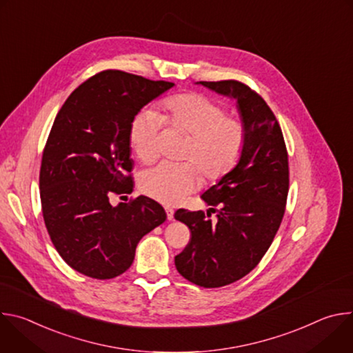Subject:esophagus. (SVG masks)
<instances>
[{
    "instance_id": "obj_1",
    "label": "esophagus",
    "mask_w": 353,
    "mask_h": 353,
    "mask_svg": "<svg viewBox=\"0 0 353 353\" xmlns=\"http://www.w3.org/2000/svg\"><path fill=\"white\" fill-rule=\"evenodd\" d=\"M166 215H168V219H169V221H173V219H174V211H173L172 208H169V207H166Z\"/></svg>"
}]
</instances>
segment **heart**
Returning a JSON list of instances; mask_svg holds the SVG:
<instances>
[{
  "instance_id": "heart-1",
  "label": "heart",
  "mask_w": 353,
  "mask_h": 353,
  "mask_svg": "<svg viewBox=\"0 0 353 353\" xmlns=\"http://www.w3.org/2000/svg\"><path fill=\"white\" fill-rule=\"evenodd\" d=\"M165 116L152 108L138 112L130 123V143L143 163L161 154V131L170 127L187 132L190 141L183 158L188 162H162L139 174L142 192L165 205H177L199 184L218 181L239 163L247 139V128L239 116L228 114L223 105L203 93H180L165 100Z\"/></svg>"
}]
</instances>
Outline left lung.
Wrapping results in <instances>:
<instances>
[{"label":"left lung","instance_id":"1","mask_svg":"<svg viewBox=\"0 0 353 353\" xmlns=\"http://www.w3.org/2000/svg\"><path fill=\"white\" fill-rule=\"evenodd\" d=\"M199 83L237 99L247 139L236 168L201 195L216 221L210 211H176L191 237L174 264L187 281L221 288L253 271L270 248L285 214L289 161L281 125L256 90L234 79Z\"/></svg>","mask_w":353,"mask_h":353}]
</instances>
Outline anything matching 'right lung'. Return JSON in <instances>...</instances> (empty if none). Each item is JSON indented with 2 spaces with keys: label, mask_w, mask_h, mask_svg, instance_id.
Masks as SVG:
<instances>
[{
  "label": "right lung",
  "mask_w": 353,
  "mask_h": 353,
  "mask_svg": "<svg viewBox=\"0 0 353 353\" xmlns=\"http://www.w3.org/2000/svg\"><path fill=\"white\" fill-rule=\"evenodd\" d=\"M173 85L106 70L81 83L56 116L41 157V212L61 259L86 276L125 272L139 240L166 221L148 196L117 207L110 198L132 192V117Z\"/></svg>",
  "instance_id": "right-lung-1"
}]
</instances>
